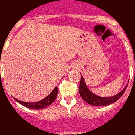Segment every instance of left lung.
<instances>
[{"label":"left lung","mask_w":135,"mask_h":135,"mask_svg":"<svg viewBox=\"0 0 135 135\" xmlns=\"http://www.w3.org/2000/svg\"><path fill=\"white\" fill-rule=\"evenodd\" d=\"M127 88V85L125 86V88L121 92H119V93L113 95V96H98L95 94L93 93L89 90V88H88V86L85 83V79L81 74V81H80V84H79V92L81 98L88 104L91 105H95V106H105V105H110L111 103H113L114 102L117 101L122 96V95L124 94Z\"/></svg>","instance_id":"8db88e82"}]
</instances>
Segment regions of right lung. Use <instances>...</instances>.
Returning a JSON list of instances; mask_svg holds the SVG:
<instances>
[{
    "instance_id": "obj_1",
    "label": "right lung",
    "mask_w": 135,
    "mask_h": 135,
    "mask_svg": "<svg viewBox=\"0 0 135 135\" xmlns=\"http://www.w3.org/2000/svg\"><path fill=\"white\" fill-rule=\"evenodd\" d=\"M58 91H59L58 87H55V88L53 89V91L47 97H45V98H43L41 100H40V101L34 102V103H28V102L21 101V100L16 99L15 98H14V99L16 100L18 103H19L20 104L23 105L25 107L29 108H31V109L38 110V109H42V108L47 107L52 103H53L54 100H56V97H57Z\"/></svg>"
}]
</instances>
